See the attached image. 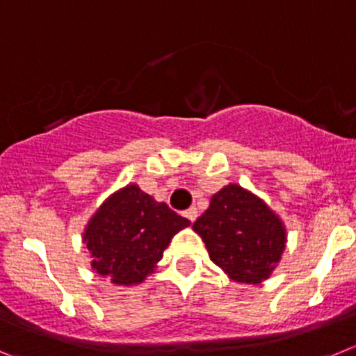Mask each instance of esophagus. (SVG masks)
Returning a JSON list of instances; mask_svg holds the SVG:
<instances>
[{
  "label": "esophagus",
  "instance_id": "obj_1",
  "mask_svg": "<svg viewBox=\"0 0 356 356\" xmlns=\"http://www.w3.org/2000/svg\"><path fill=\"white\" fill-rule=\"evenodd\" d=\"M182 214H184V216L188 218L190 222H195V220H197V216H198V211H197V207H190V209H186Z\"/></svg>",
  "mask_w": 356,
  "mask_h": 356
}]
</instances>
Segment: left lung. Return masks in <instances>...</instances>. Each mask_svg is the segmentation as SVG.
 I'll return each mask as SVG.
<instances>
[{
	"instance_id": "1",
	"label": "left lung",
	"mask_w": 356,
	"mask_h": 356,
	"mask_svg": "<svg viewBox=\"0 0 356 356\" xmlns=\"http://www.w3.org/2000/svg\"><path fill=\"white\" fill-rule=\"evenodd\" d=\"M193 230L206 243L211 261L239 284L270 278L287 243L280 216L239 184H227L214 193Z\"/></svg>"
}]
</instances>
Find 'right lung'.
I'll return each instance as SVG.
<instances>
[{"mask_svg":"<svg viewBox=\"0 0 356 356\" xmlns=\"http://www.w3.org/2000/svg\"><path fill=\"white\" fill-rule=\"evenodd\" d=\"M190 220L127 184L102 202L83 232L92 270L115 286L142 284Z\"/></svg>","mask_w":356,"mask_h":356,"instance_id":"right-lung-1","label":"right lung"}]
</instances>
